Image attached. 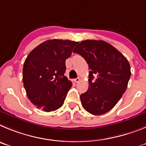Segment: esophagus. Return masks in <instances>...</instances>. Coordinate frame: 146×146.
<instances>
[{
	"mask_svg": "<svg viewBox=\"0 0 146 146\" xmlns=\"http://www.w3.org/2000/svg\"><path fill=\"white\" fill-rule=\"evenodd\" d=\"M74 81L76 83H78L80 81V78H76L74 79Z\"/></svg>",
	"mask_w": 146,
	"mask_h": 146,
	"instance_id": "obj_1",
	"label": "esophagus"
}]
</instances>
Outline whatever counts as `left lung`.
<instances>
[{"mask_svg": "<svg viewBox=\"0 0 146 146\" xmlns=\"http://www.w3.org/2000/svg\"><path fill=\"white\" fill-rule=\"evenodd\" d=\"M73 52L84 57L90 69L89 89L80 96L83 108L93 115L108 112L127 88L131 76L128 60L104 40H83Z\"/></svg>", "mask_w": 146, "mask_h": 146, "instance_id": "obj_1", "label": "left lung"}]
</instances>
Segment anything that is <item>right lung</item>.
Instances as JSON below:
<instances>
[{"label": "right lung", "instance_id": "add662e5", "mask_svg": "<svg viewBox=\"0 0 146 146\" xmlns=\"http://www.w3.org/2000/svg\"><path fill=\"white\" fill-rule=\"evenodd\" d=\"M78 42L52 39L43 42L31 52L22 73L28 99L38 108L54 111L63 105L72 82L65 76V60Z\"/></svg>", "mask_w": 146, "mask_h": 146}]
</instances>
